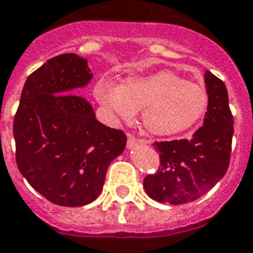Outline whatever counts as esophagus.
Segmentation results:
<instances>
[{"label":"esophagus","instance_id":"1","mask_svg":"<svg viewBox=\"0 0 253 253\" xmlns=\"http://www.w3.org/2000/svg\"><path fill=\"white\" fill-rule=\"evenodd\" d=\"M135 143H146V141H145V139H137V138L134 137V134L128 132V134H127V146H128V148H132Z\"/></svg>","mask_w":253,"mask_h":253}]
</instances>
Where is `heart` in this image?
<instances>
[{"instance_id": "obj_1", "label": "heart", "mask_w": 253, "mask_h": 253, "mask_svg": "<svg viewBox=\"0 0 253 253\" xmlns=\"http://www.w3.org/2000/svg\"><path fill=\"white\" fill-rule=\"evenodd\" d=\"M93 92L100 104L123 121L142 111L145 130L159 137L186 131L206 114L210 103L205 84L170 70L132 74L119 85L101 78Z\"/></svg>"}]
</instances>
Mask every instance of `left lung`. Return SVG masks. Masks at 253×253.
<instances>
[{"label": "left lung", "mask_w": 253, "mask_h": 253, "mask_svg": "<svg viewBox=\"0 0 253 253\" xmlns=\"http://www.w3.org/2000/svg\"><path fill=\"white\" fill-rule=\"evenodd\" d=\"M205 83L210 103L203 126L190 139L154 142L160 154L156 173L143 179V188L160 203L183 205L201 198L226 173L232 152L233 115L222 80L207 70Z\"/></svg>", "instance_id": "left-lung-1"}]
</instances>
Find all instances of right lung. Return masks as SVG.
<instances>
[{
	"label": "right lung",
	"mask_w": 253,
	"mask_h": 253,
	"mask_svg": "<svg viewBox=\"0 0 253 253\" xmlns=\"http://www.w3.org/2000/svg\"><path fill=\"white\" fill-rule=\"evenodd\" d=\"M86 59L61 54L31 73L13 121L21 175L54 205L77 207L103 190L111 161L126 148V134L100 123L88 101L65 92L85 86Z\"/></svg>",
	"instance_id": "obj_1"
}]
</instances>
